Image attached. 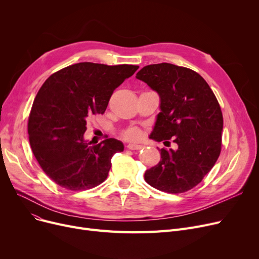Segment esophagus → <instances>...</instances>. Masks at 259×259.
<instances>
[{
    "mask_svg": "<svg viewBox=\"0 0 259 259\" xmlns=\"http://www.w3.org/2000/svg\"><path fill=\"white\" fill-rule=\"evenodd\" d=\"M127 148L129 149V150H141V149L143 148V146H141V145L129 144V145H127Z\"/></svg>",
    "mask_w": 259,
    "mask_h": 259,
    "instance_id": "esophagus-1",
    "label": "esophagus"
}]
</instances>
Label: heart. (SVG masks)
<instances>
[{
    "label": "heart",
    "instance_id": "obj_1",
    "mask_svg": "<svg viewBox=\"0 0 259 259\" xmlns=\"http://www.w3.org/2000/svg\"><path fill=\"white\" fill-rule=\"evenodd\" d=\"M122 137H124L126 140H129V141H138V140L141 139L142 133H141V130L139 128L132 127V128H129V129H127V130L122 132Z\"/></svg>",
    "mask_w": 259,
    "mask_h": 259
}]
</instances>
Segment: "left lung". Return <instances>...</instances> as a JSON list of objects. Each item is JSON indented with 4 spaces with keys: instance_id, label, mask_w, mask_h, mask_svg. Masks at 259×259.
Listing matches in <instances>:
<instances>
[{
    "instance_id": "8db88e82",
    "label": "left lung",
    "mask_w": 259,
    "mask_h": 259,
    "mask_svg": "<svg viewBox=\"0 0 259 259\" xmlns=\"http://www.w3.org/2000/svg\"><path fill=\"white\" fill-rule=\"evenodd\" d=\"M160 98V110L150 138L172 140L178 149H160V161L145 181L167 193L197 186L222 151L223 112L215 94L197 72L169 63L148 65L137 73Z\"/></svg>"
}]
</instances>
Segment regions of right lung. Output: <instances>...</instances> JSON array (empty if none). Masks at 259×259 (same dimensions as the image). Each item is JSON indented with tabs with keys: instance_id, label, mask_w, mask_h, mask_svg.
Segmentation results:
<instances>
[{
	"instance_id": "add662e5",
	"label": "right lung",
	"mask_w": 259,
	"mask_h": 259,
	"mask_svg": "<svg viewBox=\"0 0 259 259\" xmlns=\"http://www.w3.org/2000/svg\"><path fill=\"white\" fill-rule=\"evenodd\" d=\"M139 69L135 65L77 63L51 74L38 90L28 118L29 143L47 176L71 191L101 185L122 144L84 141L87 120L104 114L115 88Z\"/></svg>"
}]
</instances>
